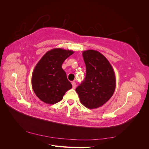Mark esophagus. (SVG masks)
Returning <instances> with one entry per match:
<instances>
[{"instance_id": "obj_1", "label": "esophagus", "mask_w": 149, "mask_h": 149, "mask_svg": "<svg viewBox=\"0 0 149 149\" xmlns=\"http://www.w3.org/2000/svg\"><path fill=\"white\" fill-rule=\"evenodd\" d=\"M76 83L74 81L72 82V86H73V89H74L76 88Z\"/></svg>"}]
</instances>
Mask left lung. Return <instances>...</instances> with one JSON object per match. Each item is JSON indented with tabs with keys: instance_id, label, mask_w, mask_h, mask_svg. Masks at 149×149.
<instances>
[{
	"instance_id": "8db88e82",
	"label": "left lung",
	"mask_w": 149,
	"mask_h": 149,
	"mask_svg": "<svg viewBox=\"0 0 149 149\" xmlns=\"http://www.w3.org/2000/svg\"><path fill=\"white\" fill-rule=\"evenodd\" d=\"M86 74L76 88L80 102L88 109H96L109 101L116 89L113 68L102 54L94 49L83 52Z\"/></svg>"
}]
</instances>
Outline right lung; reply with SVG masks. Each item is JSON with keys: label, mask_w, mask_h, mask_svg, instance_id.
<instances>
[{"label": "right lung", "mask_w": 149, "mask_h": 149, "mask_svg": "<svg viewBox=\"0 0 149 149\" xmlns=\"http://www.w3.org/2000/svg\"><path fill=\"white\" fill-rule=\"evenodd\" d=\"M73 53L70 49L54 48L45 54L36 65L31 76V86L40 100L54 104L62 100L65 93L72 88L61 66Z\"/></svg>", "instance_id": "1"}]
</instances>
